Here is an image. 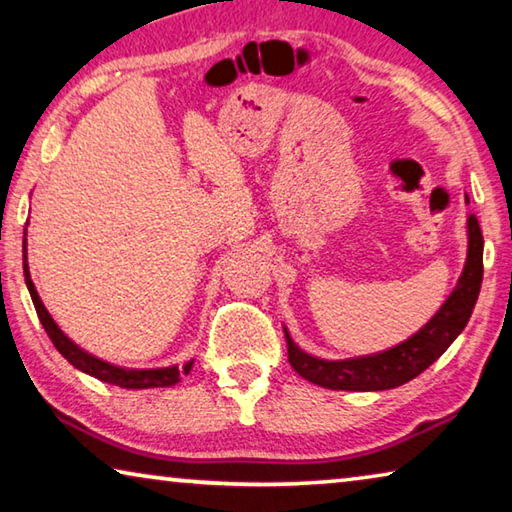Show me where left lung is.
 <instances>
[{
	"mask_svg": "<svg viewBox=\"0 0 512 512\" xmlns=\"http://www.w3.org/2000/svg\"><path fill=\"white\" fill-rule=\"evenodd\" d=\"M483 280V235L476 216H467V259L458 284L449 298L443 302L436 314L431 316L427 325L409 339L393 345L391 350L366 354V357L354 359H320L314 354L302 352L296 341L289 336L284 327V339H287L289 363L300 377L332 391H388L397 388L427 370L456 336L463 332L467 320L472 316Z\"/></svg>",
	"mask_w": 512,
	"mask_h": 512,
	"instance_id": "1",
	"label": "left lung"
}]
</instances>
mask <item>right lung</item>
<instances>
[{
	"instance_id": "right-lung-1",
	"label": "right lung",
	"mask_w": 512,
	"mask_h": 512,
	"mask_svg": "<svg viewBox=\"0 0 512 512\" xmlns=\"http://www.w3.org/2000/svg\"><path fill=\"white\" fill-rule=\"evenodd\" d=\"M22 259H24V282H27V289L31 293L33 307L38 311V318L42 327H45L47 336L51 343L56 345V350L63 354V357L72 363L76 370L85 372V375L97 377L99 381H106V384L119 386V388H133V391H142V388H164V386H173L178 384L180 377L189 375V370L194 366V359L187 361L183 368L178 366H169V368H151V370H137V368H119L112 366V363L97 359L94 354L81 350L72 339L60 332L58 325L54 323V318L49 316V311L42 305V300L38 296L36 287H33L31 273H29V262H27V232H24L22 239Z\"/></svg>"
}]
</instances>
